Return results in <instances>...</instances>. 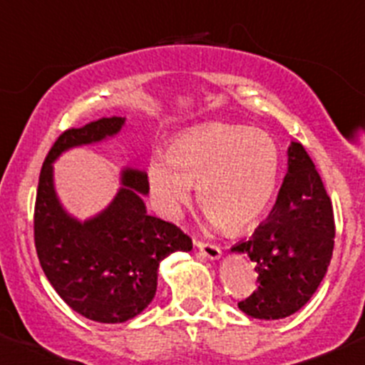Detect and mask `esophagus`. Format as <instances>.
Segmentation results:
<instances>
[{
    "instance_id": "esophagus-1",
    "label": "esophagus",
    "mask_w": 365,
    "mask_h": 365,
    "mask_svg": "<svg viewBox=\"0 0 365 365\" xmlns=\"http://www.w3.org/2000/svg\"><path fill=\"white\" fill-rule=\"evenodd\" d=\"M196 247L200 249V252L203 256L210 257V259H219L222 256V251H220L219 245L210 244V242H203V240H196Z\"/></svg>"
}]
</instances>
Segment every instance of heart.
Listing matches in <instances>:
<instances>
[{"mask_svg":"<svg viewBox=\"0 0 365 365\" xmlns=\"http://www.w3.org/2000/svg\"><path fill=\"white\" fill-rule=\"evenodd\" d=\"M281 155L261 128L215 123L180 138L150 162L148 182L160 210L178 217L190 205L194 187L206 215L227 231H242L261 219L274 197Z\"/></svg>","mask_w":365,"mask_h":365,"instance_id":"obj_1","label":"heart"}]
</instances>
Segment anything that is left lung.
<instances>
[{
	"label": "left lung",
	"mask_w": 365,
	"mask_h": 365,
	"mask_svg": "<svg viewBox=\"0 0 365 365\" xmlns=\"http://www.w3.org/2000/svg\"><path fill=\"white\" fill-rule=\"evenodd\" d=\"M332 201L300 143L288 148V173L267 222L235 245L256 263L257 288L238 302L247 316L281 319L300 311L322 284L334 251Z\"/></svg>",
	"instance_id": "8db88e82"
}]
</instances>
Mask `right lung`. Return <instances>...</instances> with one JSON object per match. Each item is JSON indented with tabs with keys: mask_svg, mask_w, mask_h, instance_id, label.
Returning <instances> with one entry per match:
<instances>
[{
	"mask_svg": "<svg viewBox=\"0 0 365 365\" xmlns=\"http://www.w3.org/2000/svg\"><path fill=\"white\" fill-rule=\"evenodd\" d=\"M123 123L120 116L101 118L56 139L40 171L33 217L36 256L51 286L68 307L98 323H123L145 311L155 297L160 261L192 249L178 226L146 213L141 196L150 190L148 176L138 169H123V187L93 219L79 222L61 208L53 162L72 146L118 134Z\"/></svg>",
	"mask_w": 365,
	"mask_h": 365,
	"instance_id": "add662e5",
	"label": "right lung"
}]
</instances>
